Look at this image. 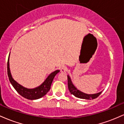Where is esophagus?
Here are the masks:
<instances>
[{
	"label": "esophagus",
	"mask_w": 124,
	"mask_h": 124,
	"mask_svg": "<svg viewBox=\"0 0 124 124\" xmlns=\"http://www.w3.org/2000/svg\"><path fill=\"white\" fill-rule=\"evenodd\" d=\"M67 70L66 67L65 66H62V68H61V71L62 72H65Z\"/></svg>",
	"instance_id": "esophagus-1"
}]
</instances>
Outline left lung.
Instances as JSON below:
<instances>
[{
  "mask_svg": "<svg viewBox=\"0 0 124 124\" xmlns=\"http://www.w3.org/2000/svg\"><path fill=\"white\" fill-rule=\"evenodd\" d=\"M68 89H69L70 93L75 96L76 97L79 98V99H86V100H93L96 99L97 97H99L101 93V92L97 94H87L84 93L83 92H80L79 90H78L75 87V86L72 83V81L70 77L68 76Z\"/></svg>",
  "mask_w": 124,
  "mask_h": 124,
  "instance_id": "obj_1",
  "label": "left lung"
}]
</instances>
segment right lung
<instances>
[{
    "mask_svg": "<svg viewBox=\"0 0 124 124\" xmlns=\"http://www.w3.org/2000/svg\"><path fill=\"white\" fill-rule=\"evenodd\" d=\"M10 55V54H9ZM59 72V70H56L52 72L46 78L42 85L34 89H29L24 87L13 79L9 68V56L8 61V75L10 82L17 93L21 96L28 100H37L45 96L51 89V84L55 75Z\"/></svg>",
    "mask_w": 124,
    "mask_h": 124,
    "instance_id": "right-lung-1",
    "label": "right lung"
}]
</instances>
